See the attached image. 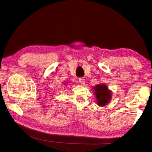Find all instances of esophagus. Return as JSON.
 <instances>
[{
    "label": "esophagus",
    "instance_id": "obj_1",
    "mask_svg": "<svg viewBox=\"0 0 152 152\" xmlns=\"http://www.w3.org/2000/svg\"><path fill=\"white\" fill-rule=\"evenodd\" d=\"M78 81H79V82L80 83V84L82 85H84L85 82H86L85 79H84V78H83V77L79 78V80H78Z\"/></svg>",
    "mask_w": 152,
    "mask_h": 152
}]
</instances>
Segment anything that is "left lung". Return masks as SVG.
Listing matches in <instances>:
<instances>
[{"label": "left lung", "mask_w": 152, "mask_h": 152, "mask_svg": "<svg viewBox=\"0 0 152 152\" xmlns=\"http://www.w3.org/2000/svg\"><path fill=\"white\" fill-rule=\"evenodd\" d=\"M98 105L104 107L108 104L111 99V92L104 84H99L94 87Z\"/></svg>", "instance_id": "obj_1"}]
</instances>
